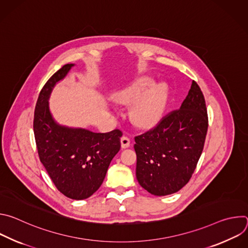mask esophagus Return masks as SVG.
Here are the masks:
<instances>
[{
  "mask_svg": "<svg viewBox=\"0 0 248 248\" xmlns=\"http://www.w3.org/2000/svg\"><path fill=\"white\" fill-rule=\"evenodd\" d=\"M121 144H122V148H128L130 146V139L129 137L123 135L121 138Z\"/></svg>",
  "mask_w": 248,
  "mask_h": 248,
  "instance_id": "obj_1",
  "label": "esophagus"
}]
</instances>
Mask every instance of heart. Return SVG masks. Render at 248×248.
I'll return each instance as SVG.
<instances>
[{
  "label": "heart",
  "instance_id": "1",
  "mask_svg": "<svg viewBox=\"0 0 248 248\" xmlns=\"http://www.w3.org/2000/svg\"><path fill=\"white\" fill-rule=\"evenodd\" d=\"M152 82L151 78H141L115 95V100L120 104L134 103L130 109V118L139 127L147 128L155 125L163 117L166 109L168 101L166 84L156 83L150 88Z\"/></svg>",
  "mask_w": 248,
  "mask_h": 248
}]
</instances>
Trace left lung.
I'll list each match as a JSON object with an SVG mask.
<instances>
[{"label": "left lung", "instance_id": "left-lung-1", "mask_svg": "<svg viewBox=\"0 0 248 248\" xmlns=\"http://www.w3.org/2000/svg\"><path fill=\"white\" fill-rule=\"evenodd\" d=\"M207 129L205 99L193 80L179 110L164 117L154 128L135 136L139 185L157 196L182 189L202 154Z\"/></svg>", "mask_w": 248, "mask_h": 248}]
</instances>
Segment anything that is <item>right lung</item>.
Here are the masks:
<instances>
[{"label": "right lung", "mask_w": 248, "mask_h": 248, "mask_svg": "<svg viewBox=\"0 0 248 248\" xmlns=\"http://www.w3.org/2000/svg\"><path fill=\"white\" fill-rule=\"evenodd\" d=\"M75 64L67 63L43 86L34 112L33 129L41 163L60 192L70 199L90 197L101 186L112 159L120 151L122 131L97 133L59 124L49 108L55 85Z\"/></svg>", "instance_id": "add662e5"}]
</instances>
